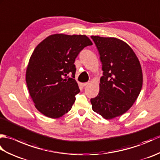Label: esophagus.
<instances>
[{
	"mask_svg": "<svg viewBox=\"0 0 160 160\" xmlns=\"http://www.w3.org/2000/svg\"><path fill=\"white\" fill-rule=\"evenodd\" d=\"M88 84H89V82H84V83H82V85L83 86V87H86V86H87Z\"/></svg>",
	"mask_w": 160,
	"mask_h": 160,
	"instance_id": "esophagus-1",
	"label": "esophagus"
}]
</instances>
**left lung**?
<instances>
[{"label": "left lung", "mask_w": 160, "mask_h": 160, "mask_svg": "<svg viewBox=\"0 0 160 160\" xmlns=\"http://www.w3.org/2000/svg\"><path fill=\"white\" fill-rule=\"evenodd\" d=\"M100 53L103 76L100 91L91 99L92 109L107 120L125 113L142 87L141 64L127 43L116 38L91 36Z\"/></svg>", "instance_id": "8db88e82"}]
</instances>
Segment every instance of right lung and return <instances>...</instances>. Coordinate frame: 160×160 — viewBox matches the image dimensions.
<instances>
[{
  "label": "right lung",
  "mask_w": 160,
  "mask_h": 160,
  "mask_svg": "<svg viewBox=\"0 0 160 160\" xmlns=\"http://www.w3.org/2000/svg\"><path fill=\"white\" fill-rule=\"evenodd\" d=\"M93 45L85 35H50L36 46L26 70V83L37 110L50 118L62 117L80 92L74 64L80 51ZM72 74V78L67 75ZM66 77L64 78L63 76Z\"/></svg>",
  "instance_id": "right-lung-1"
}]
</instances>
